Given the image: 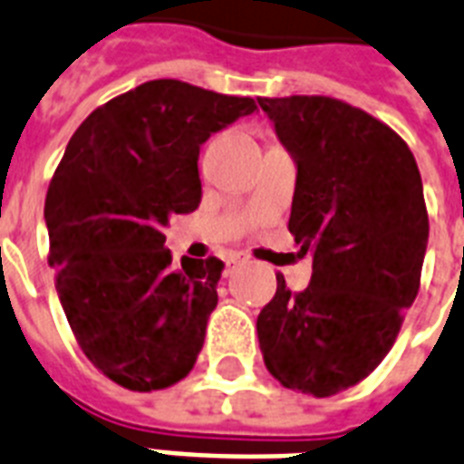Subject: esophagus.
<instances>
[{
    "label": "esophagus",
    "instance_id": "34e87169",
    "mask_svg": "<svg viewBox=\"0 0 464 464\" xmlns=\"http://www.w3.org/2000/svg\"><path fill=\"white\" fill-rule=\"evenodd\" d=\"M242 261H244V256H242V254H232V256L227 258V264H229V266H235V264H242Z\"/></svg>",
    "mask_w": 464,
    "mask_h": 464
}]
</instances>
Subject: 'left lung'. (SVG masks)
Returning a JSON list of instances; mask_svg holds the SVG:
<instances>
[{"instance_id": "obj_1", "label": "left lung", "mask_w": 464, "mask_h": 464, "mask_svg": "<svg viewBox=\"0 0 464 464\" xmlns=\"http://www.w3.org/2000/svg\"><path fill=\"white\" fill-rule=\"evenodd\" d=\"M297 161L288 229L312 281L278 288L256 319L273 378L312 397L358 385L390 353L419 295L429 244L421 174L387 123L332 96H261Z\"/></svg>"}]
</instances>
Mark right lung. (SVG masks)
I'll return each mask as SVG.
<instances>
[{"instance_id":"right-lung-1","label":"right lung","mask_w":464,"mask_h":464,"mask_svg":"<svg viewBox=\"0 0 464 464\" xmlns=\"http://www.w3.org/2000/svg\"><path fill=\"white\" fill-rule=\"evenodd\" d=\"M254 111L249 96L152 79L92 111L50 179L57 295L79 348L125 390L176 385L198 358L222 261L174 266L164 225L198 208L200 145Z\"/></svg>"}]
</instances>
